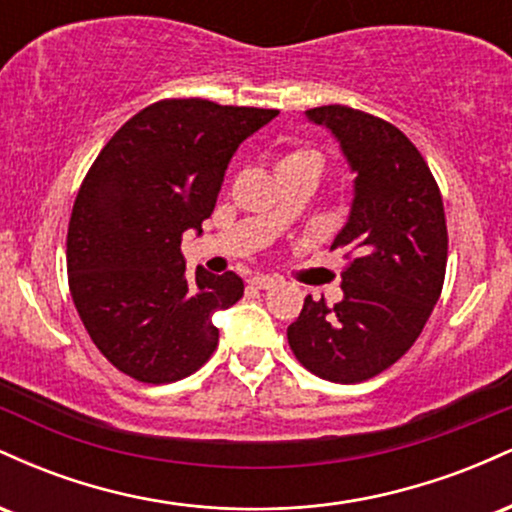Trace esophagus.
Masks as SVG:
<instances>
[{"label": "esophagus", "mask_w": 512, "mask_h": 512, "mask_svg": "<svg viewBox=\"0 0 512 512\" xmlns=\"http://www.w3.org/2000/svg\"><path fill=\"white\" fill-rule=\"evenodd\" d=\"M248 284L252 286V289H262V291H267V289H274V286L279 284V281L272 279V276L257 274V276H252V279L248 281Z\"/></svg>", "instance_id": "1"}]
</instances>
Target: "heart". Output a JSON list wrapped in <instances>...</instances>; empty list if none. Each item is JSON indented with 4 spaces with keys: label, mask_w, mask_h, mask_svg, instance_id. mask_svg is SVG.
Masks as SVG:
<instances>
[{
    "label": "heart",
    "mask_w": 512,
    "mask_h": 512,
    "mask_svg": "<svg viewBox=\"0 0 512 512\" xmlns=\"http://www.w3.org/2000/svg\"><path fill=\"white\" fill-rule=\"evenodd\" d=\"M325 166L327 158L320 149H315V146H293V149L286 151V154L279 158V163H276L279 173H286V170H308L315 178H320Z\"/></svg>",
    "instance_id": "obj_1"
}]
</instances>
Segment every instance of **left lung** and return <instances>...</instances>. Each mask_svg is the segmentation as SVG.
Segmentation results:
<instances>
[{
  "label": "left lung",
  "mask_w": 512,
  "mask_h": 512,
  "mask_svg": "<svg viewBox=\"0 0 512 512\" xmlns=\"http://www.w3.org/2000/svg\"><path fill=\"white\" fill-rule=\"evenodd\" d=\"M308 120L337 137L356 173L354 204L332 250L344 248V298H305L286 337L317 378L363 383L397 363L438 303L448 264L443 197L407 134L363 110L322 105Z\"/></svg>",
  "instance_id": "obj_1"
}]
</instances>
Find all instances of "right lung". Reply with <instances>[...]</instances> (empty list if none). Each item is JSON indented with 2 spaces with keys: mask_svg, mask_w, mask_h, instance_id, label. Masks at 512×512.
Instances as JSON below:
<instances>
[{
  "mask_svg": "<svg viewBox=\"0 0 512 512\" xmlns=\"http://www.w3.org/2000/svg\"><path fill=\"white\" fill-rule=\"evenodd\" d=\"M276 115L166 98L127 120L88 168L67 231L69 291L91 342L129 378L175 383L214 354L211 315L245 286L202 267L187 279L182 233H202L231 156Z\"/></svg>",
  "mask_w": 512,
  "mask_h": 512,
  "instance_id": "right-lung-1",
  "label": "right lung"
}]
</instances>
